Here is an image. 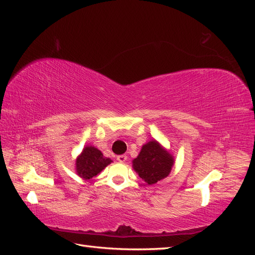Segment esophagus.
<instances>
[{"label": "esophagus", "mask_w": 255, "mask_h": 255, "mask_svg": "<svg viewBox=\"0 0 255 255\" xmlns=\"http://www.w3.org/2000/svg\"><path fill=\"white\" fill-rule=\"evenodd\" d=\"M117 161L121 162V163H125V162L127 161V155H126V154L118 155V156H117Z\"/></svg>", "instance_id": "34e87169"}]
</instances>
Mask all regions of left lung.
<instances>
[{
    "label": "left lung",
    "instance_id": "left-lung-1",
    "mask_svg": "<svg viewBox=\"0 0 255 255\" xmlns=\"http://www.w3.org/2000/svg\"><path fill=\"white\" fill-rule=\"evenodd\" d=\"M173 165V155L155 140L142 146L139 155L132 161L133 169L147 185H153L167 177Z\"/></svg>",
    "mask_w": 255,
    "mask_h": 255
}]
</instances>
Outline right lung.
Listing matches in <instances>:
<instances>
[{"instance_id": "1", "label": "right lung", "mask_w": 255, "mask_h": 255, "mask_svg": "<svg viewBox=\"0 0 255 255\" xmlns=\"http://www.w3.org/2000/svg\"><path fill=\"white\" fill-rule=\"evenodd\" d=\"M112 163V159L104 157L102 152L97 147L87 145L82 150L81 154L76 159V171L81 178L91 179L100 174L109 164Z\"/></svg>"}]
</instances>
